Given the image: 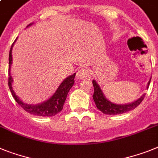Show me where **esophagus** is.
<instances>
[{
    "mask_svg": "<svg viewBox=\"0 0 158 158\" xmlns=\"http://www.w3.org/2000/svg\"><path fill=\"white\" fill-rule=\"evenodd\" d=\"M89 75V70L87 68L80 69L76 74V78L79 79H83Z\"/></svg>",
    "mask_w": 158,
    "mask_h": 158,
    "instance_id": "34e87169",
    "label": "esophagus"
}]
</instances>
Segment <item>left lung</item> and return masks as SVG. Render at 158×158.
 Returning <instances> with one entry per match:
<instances>
[{
	"label": "left lung",
	"instance_id": "1",
	"mask_svg": "<svg viewBox=\"0 0 158 158\" xmlns=\"http://www.w3.org/2000/svg\"><path fill=\"white\" fill-rule=\"evenodd\" d=\"M150 81L151 78L149 79V83H148V85H147V89L149 87ZM92 84H93L94 87L93 99L95 101V105H96L98 109L100 110L103 113L107 114V115H117V114L124 113V112H129L131 110L135 109L141 103L144 97V94H143L137 100L132 102L131 104H116L109 101L105 97L101 88L95 79L92 80Z\"/></svg>",
	"mask_w": 158,
	"mask_h": 158
}]
</instances>
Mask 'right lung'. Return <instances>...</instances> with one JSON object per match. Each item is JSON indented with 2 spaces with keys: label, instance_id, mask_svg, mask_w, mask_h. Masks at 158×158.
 <instances>
[{
  "label": "right lung",
  "instance_id": "right-lung-1",
  "mask_svg": "<svg viewBox=\"0 0 158 158\" xmlns=\"http://www.w3.org/2000/svg\"><path fill=\"white\" fill-rule=\"evenodd\" d=\"M34 23H30V25H28L26 28L30 27ZM18 38H16V40L12 45L10 50H9V90L11 91L13 97L16 100V102L19 104L25 111L35 116H54L59 112H60L63 108V104H64L66 99H67V94H68L69 91L71 89L72 86L75 83V73H74L73 75H70L67 78L63 80L61 83L60 85L59 86L58 89L53 94V95L50 99H48L46 101L42 102L41 104H26L25 102H23L22 99L18 97V95H16L14 92V89H13V86L12 83L14 82L13 78L10 74V68H11V65L13 63V57H12V50H13V46H14V43L16 42Z\"/></svg>",
  "mask_w": 158,
  "mask_h": 158
}]
</instances>
